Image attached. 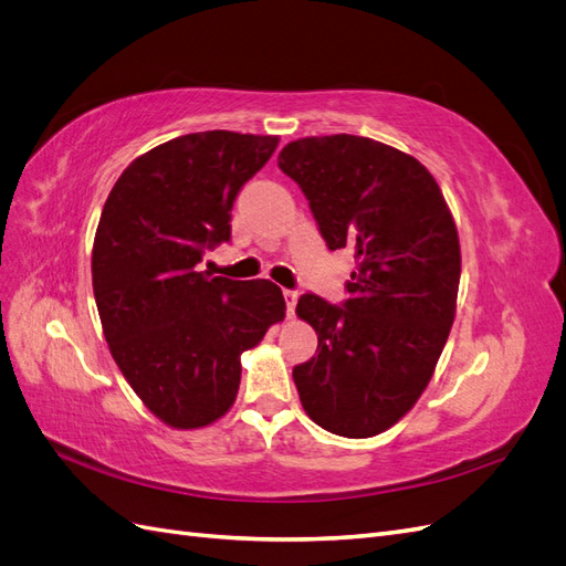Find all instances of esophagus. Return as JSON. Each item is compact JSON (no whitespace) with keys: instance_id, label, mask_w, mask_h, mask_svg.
<instances>
[{"instance_id":"esophagus-1","label":"esophagus","mask_w":566,"mask_h":566,"mask_svg":"<svg viewBox=\"0 0 566 566\" xmlns=\"http://www.w3.org/2000/svg\"><path fill=\"white\" fill-rule=\"evenodd\" d=\"M283 297H285V306H287V316H293L297 300H300V293H297V290H283Z\"/></svg>"}]
</instances>
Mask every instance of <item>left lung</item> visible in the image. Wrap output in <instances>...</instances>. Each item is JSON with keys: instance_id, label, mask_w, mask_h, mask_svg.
<instances>
[{"instance_id": "obj_1", "label": "left lung", "mask_w": 566, "mask_h": 566, "mask_svg": "<svg viewBox=\"0 0 566 566\" xmlns=\"http://www.w3.org/2000/svg\"><path fill=\"white\" fill-rule=\"evenodd\" d=\"M279 167L310 200L325 245L352 248L349 300L302 295L318 354L293 370L300 401L339 437L399 422L430 382L455 318L460 243L434 177L413 156L354 134L290 142Z\"/></svg>"}]
</instances>
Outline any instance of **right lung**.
Returning a JSON list of instances; mask_svg holds the SVG:
<instances>
[{"label":"right lung","instance_id":"1","mask_svg":"<svg viewBox=\"0 0 566 566\" xmlns=\"http://www.w3.org/2000/svg\"><path fill=\"white\" fill-rule=\"evenodd\" d=\"M279 136L227 129L177 136L129 163L92 250L101 325L125 380L153 416L198 430L233 406L241 354L283 321L281 287L198 271L231 238V208Z\"/></svg>","mask_w":566,"mask_h":566}]
</instances>
